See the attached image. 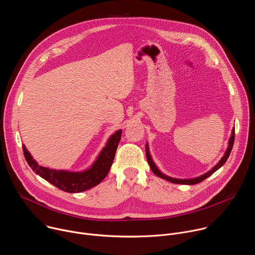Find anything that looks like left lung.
I'll use <instances>...</instances> for the list:
<instances>
[{
  "label": "left lung",
  "mask_w": 255,
  "mask_h": 255,
  "mask_svg": "<svg viewBox=\"0 0 255 255\" xmlns=\"http://www.w3.org/2000/svg\"><path fill=\"white\" fill-rule=\"evenodd\" d=\"M234 139H235V129L233 128L232 130V135L229 139V144H228V148L224 154V156L221 158V160L218 162L210 171L206 172L205 174L201 175V176H198L196 178H190V179H178V178H173V177H170V176H167L163 173H161L158 168L156 167V165L154 164L151 156H150V153H149V149H148V145L146 144V158H147V162L151 168V170L153 171L154 174H156L158 177H161L163 179H166L168 181H170V183H173V184H181V185H196V184H199L201 183V181H203L204 179H206L207 177H209L211 174H213L217 169H219L225 162L226 160L228 159L229 155H230V152L232 150V147H233V144H234Z\"/></svg>",
  "instance_id": "obj_1"
}]
</instances>
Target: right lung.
<instances>
[{
  "mask_svg": "<svg viewBox=\"0 0 255 255\" xmlns=\"http://www.w3.org/2000/svg\"><path fill=\"white\" fill-rule=\"evenodd\" d=\"M121 133L122 130L116 131L108 140L107 145L103 148L94 164L89 169L80 172L56 170L40 166L33 159L25 145H23V152L32 170L47 180L48 183L66 193H81L99 185L107 176L113 163L118 143L121 139Z\"/></svg>",
  "mask_w": 255,
  "mask_h": 255,
  "instance_id": "add662e5",
  "label": "right lung"
}]
</instances>
